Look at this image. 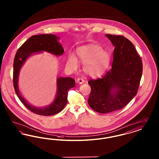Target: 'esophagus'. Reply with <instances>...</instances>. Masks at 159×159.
I'll list each match as a JSON object with an SVG mask.
<instances>
[{
	"label": "esophagus",
	"instance_id": "1",
	"mask_svg": "<svg viewBox=\"0 0 159 159\" xmlns=\"http://www.w3.org/2000/svg\"><path fill=\"white\" fill-rule=\"evenodd\" d=\"M76 82H77V83H79V84H82V83H84V79H82V78H77V80H76Z\"/></svg>",
	"mask_w": 159,
	"mask_h": 159
}]
</instances>
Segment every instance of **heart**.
I'll return each mask as SVG.
<instances>
[{"instance_id":"obj_1","label":"heart","mask_w":159,"mask_h":159,"mask_svg":"<svg viewBox=\"0 0 159 159\" xmlns=\"http://www.w3.org/2000/svg\"><path fill=\"white\" fill-rule=\"evenodd\" d=\"M77 53L80 60L85 64L84 72L92 77L96 78L102 76L110 66V55L99 46H83L78 49ZM67 64L72 70H76L78 67L79 61L74 54L69 56Z\"/></svg>"}]
</instances>
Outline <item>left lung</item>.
Listing matches in <instances>:
<instances>
[{
  "instance_id": "1",
  "label": "left lung",
  "mask_w": 159,
  "mask_h": 159,
  "mask_svg": "<svg viewBox=\"0 0 159 159\" xmlns=\"http://www.w3.org/2000/svg\"><path fill=\"white\" fill-rule=\"evenodd\" d=\"M114 46L112 67L101 79H91L88 102L99 113L123 108L137 93L143 73V64L135 46L120 35L106 34Z\"/></svg>"
}]
</instances>
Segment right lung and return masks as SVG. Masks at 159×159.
Listing matches in <instances>:
<instances>
[{"instance_id":"right-lung-1","label":"right lung","mask_w":159,"mask_h":159,"mask_svg":"<svg viewBox=\"0 0 159 159\" xmlns=\"http://www.w3.org/2000/svg\"><path fill=\"white\" fill-rule=\"evenodd\" d=\"M59 39L52 34L32 36L23 43L15 54L13 71V83L15 92L24 106L31 112L39 115L52 116L62 111L67 103L69 89L75 86V80L71 77L58 78L57 91L53 101L48 106L38 107L31 106L20 93L18 84L19 73L24 62L33 53L44 51L55 55H62L64 51L58 41Z\"/></svg>"}]
</instances>
